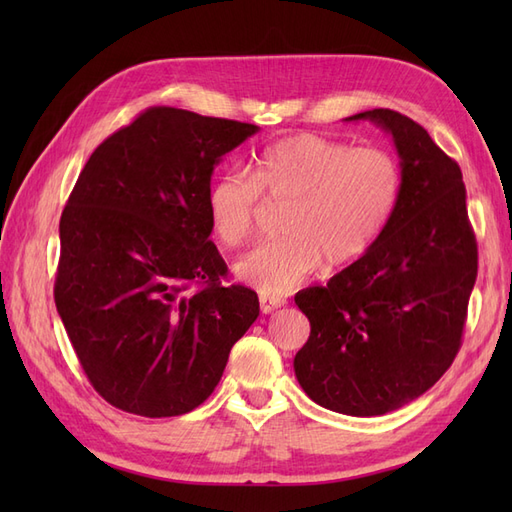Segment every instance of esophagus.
<instances>
[{"label": "esophagus", "mask_w": 512, "mask_h": 512, "mask_svg": "<svg viewBox=\"0 0 512 512\" xmlns=\"http://www.w3.org/2000/svg\"><path fill=\"white\" fill-rule=\"evenodd\" d=\"M286 299L277 297V294H260V309L262 314H271L277 307H284Z\"/></svg>", "instance_id": "34e87169"}]
</instances>
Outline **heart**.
Listing matches in <instances>:
<instances>
[{
    "mask_svg": "<svg viewBox=\"0 0 512 512\" xmlns=\"http://www.w3.org/2000/svg\"><path fill=\"white\" fill-rule=\"evenodd\" d=\"M250 177L224 170L209 183L213 235L237 247L250 239L260 196L284 200L282 237L237 260L235 275L260 294H282L312 277L327 258L342 267L365 256L391 224L401 198V166L393 153L314 134L282 138L260 149Z\"/></svg>",
    "mask_w": 512,
    "mask_h": 512,
    "instance_id": "b5f03b06",
    "label": "heart"
}]
</instances>
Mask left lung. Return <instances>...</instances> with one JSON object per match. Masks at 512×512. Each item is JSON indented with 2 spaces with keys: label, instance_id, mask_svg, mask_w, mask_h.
<instances>
[{
  "label": "left lung",
  "instance_id": "1",
  "mask_svg": "<svg viewBox=\"0 0 512 512\" xmlns=\"http://www.w3.org/2000/svg\"><path fill=\"white\" fill-rule=\"evenodd\" d=\"M344 121H371L391 134L404 185L378 243L327 286L294 297L312 324L294 376L322 408L382 416L421 397L451 367L478 250L461 168L423 126L389 108Z\"/></svg>",
  "mask_w": 512,
  "mask_h": 512
}]
</instances>
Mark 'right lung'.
Masks as SVG:
<instances>
[{"label":"right lung","mask_w":512,"mask_h":512,"mask_svg":"<svg viewBox=\"0 0 512 512\" xmlns=\"http://www.w3.org/2000/svg\"><path fill=\"white\" fill-rule=\"evenodd\" d=\"M258 130L153 106L79 175L59 222L55 305L111 406L149 418L198 408L258 318L254 290L220 282L228 267L207 215L215 166Z\"/></svg>","instance_id":"add662e5"}]
</instances>
